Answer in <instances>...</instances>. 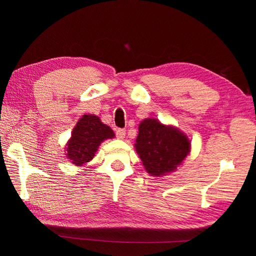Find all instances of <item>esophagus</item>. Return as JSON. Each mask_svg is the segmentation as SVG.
Here are the masks:
<instances>
[{
  "mask_svg": "<svg viewBox=\"0 0 256 256\" xmlns=\"http://www.w3.org/2000/svg\"><path fill=\"white\" fill-rule=\"evenodd\" d=\"M116 134V138L118 140H123L125 138V130L124 128H118Z\"/></svg>",
  "mask_w": 256,
  "mask_h": 256,
  "instance_id": "1",
  "label": "esophagus"
}]
</instances>
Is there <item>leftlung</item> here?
<instances>
[{"instance_id": "1", "label": "left lung", "mask_w": 256, "mask_h": 256, "mask_svg": "<svg viewBox=\"0 0 256 256\" xmlns=\"http://www.w3.org/2000/svg\"><path fill=\"white\" fill-rule=\"evenodd\" d=\"M135 148L145 170L158 177L182 164L190 152V140L177 128L146 118L140 123Z\"/></svg>"}]
</instances>
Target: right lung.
I'll use <instances>...</instances> for the list:
<instances>
[{"label": "right lung", "instance_id": "obj_1", "mask_svg": "<svg viewBox=\"0 0 256 256\" xmlns=\"http://www.w3.org/2000/svg\"><path fill=\"white\" fill-rule=\"evenodd\" d=\"M113 136L114 132L103 124L99 118L84 114L74 128L66 148V155L72 164L81 166L94 158L100 143Z\"/></svg>", "mask_w": 256, "mask_h": 256}]
</instances>
